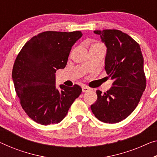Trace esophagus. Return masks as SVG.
<instances>
[{
  "instance_id": "obj_1",
  "label": "esophagus",
  "mask_w": 157,
  "mask_h": 157,
  "mask_svg": "<svg viewBox=\"0 0 157 157\" xmlns=\"http://www.w3.org/2000/svg\"><path fill=\"white\" fill-rule=\"evenodd\" d=\"M90 90V88H88V87H87L86 86H82V91H83V93L84 92H88V91H89Z\"/></svg>"
}]
</instances>
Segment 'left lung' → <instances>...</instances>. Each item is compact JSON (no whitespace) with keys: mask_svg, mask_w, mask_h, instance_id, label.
<instances>
[{"mask_svg":"<svg viewBox=\"0 0 157 157\" xmlns=\"http://www.w3.org/2000/svg\"><path fill=\"white\" fill-rule=\"evenodd\" d=\"M107 47L105 71L113 82L112 88L102 93L91 110L98 120L115 124L133 112L146 88L144 59L140 45L121 31H94Z\"/></svg>","mask_w":157,"mask_h":157,"instance_id":"8db88e82","label":"left lung"}]
</instances>
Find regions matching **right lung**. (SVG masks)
Here are the masks:
<instances>
[{"label":"right lung","mask_w":157,"mask_h":157,"mask_svg":"<svg viewBox=\"0 0 157 157\" xmlns=\"http://www.w3.org/2000/svg\"><path fill=\"white\" fill-rule=\"evenodd\" d=\"M81 31H45L25 43L14 61L13 80L22 109L35 122L58 124L81 95L78 85L55 86V72L64 69Z\"/></svg>","instance_id":"obj_1"}]
</instances>
